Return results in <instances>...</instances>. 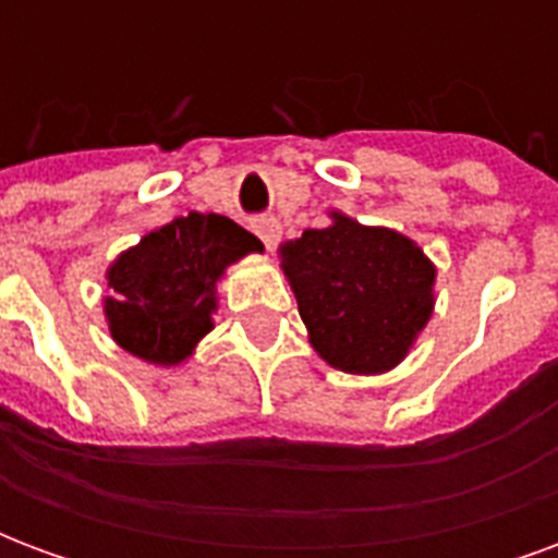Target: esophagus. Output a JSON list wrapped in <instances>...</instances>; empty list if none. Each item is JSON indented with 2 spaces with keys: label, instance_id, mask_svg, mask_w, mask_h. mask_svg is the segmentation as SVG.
<instances>
[{
  "label": "esophagus",
  "instance_id": "obj_1",
  "mask_svg": "<svg viewBox=\"0 0 558 558\" xmlns=\"http://www.w3.org/2000/svg\"><path fill=\"white\" fill-rule=\"evenodd\" d=\"M254 230H256V235H259V239L266 242L268 251H275V247H278L280 232H283V227H280L278 218H256Z\"/></svg>",
  "mask_w": 558,
  "mask_h": 558
}]
</instances>
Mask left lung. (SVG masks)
Here are the masks:
<instances>
[{
    "label": "left lung",
    "mask_w": 558,
    "mask_h": 558,
    "mask_svg": "<svg viewBox=\"0 0 558 558\" xmlns=\"http://www.w3.org/2000/svg\"><path fill=\"white\" fill-rule=\"evenodd\" d=\"M314 350L347 374H386L433 314L436 268L418 244L331 211L323 230L280 244Z\"/></svg>",
    "instance_id": "8db88e82"
}]
</instances>
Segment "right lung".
Segmentation results:
<instances>
[{
	"instance_id": "1",
	"label": "right lung",
	"mask_w": 558,
	"mask_h": 558,
	"mask_svg": "<svg viewBox=\"0 0 558 558\" xmlns=\"http://www.w3.org/2000/svg\"><path fill=\"white\" fill-rule=\"evenodd\" d=\"M254 251L263 242L223 215L191 211L143 235L107 268L113 340L148 364H182L215 328L220 275Z\"/></svg>"
}]
</instances>
